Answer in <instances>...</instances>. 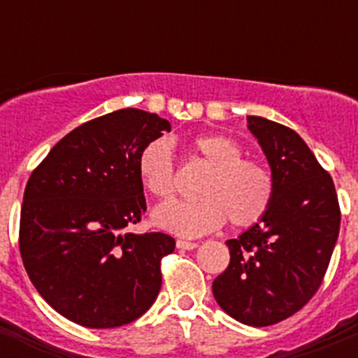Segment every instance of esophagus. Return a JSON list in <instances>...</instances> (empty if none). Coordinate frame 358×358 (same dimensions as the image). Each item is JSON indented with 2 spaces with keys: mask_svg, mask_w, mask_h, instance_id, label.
I'll return each mask as SVG.
<instances>
[{
  "mask_svg": "<svg viewBox=\"0 0 358 358\" xmlns=\"http://www.w3.org/2000/svg\"><path fill=\"white\" fill-rule=\"evenodd\" d=\"M177 249H185V251H192L197 248V242H188V240H177L176 242Z\"/></svg>",
  "mask_w": 358,
  "mask_h": 358,
  "instance_id": "34e87169",
  "label": "esophagus"
}]
</instances>
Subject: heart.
Here are the masks:
<instances>
[{
    "label": "heart",
    "instance_id": "obj_1",
    "mask_svg": "<svg viewBox=\"0 0 358 358\" xmlns=\"http://www.w3.org/2000/svg\"><path fill=\"white\" fill-rule=\"evenodd\" d=\"M192 148L211 166L199 188L201 201H170L152 213L161 229L194 238L218 229L229 218L233 227H249L267 213L274 197V181L262 161L243 157L238 141L206 132L192 140ZM140 182L152 197L166 201L176 192L172 141L156 138L136 157Z\"/></svg>",
    "mask_w": 358,
    "mask_h": 358
}]
</instances>
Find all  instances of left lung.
<instances>
[{
	"instance_id": "1",
	"label": "left lung",
	"mask_w": 358,
	"mask_h": 358,
	"mask_svg": "<svg viewBox=\"0 0 358 358\" xmlns=\"http://www.w3.org/2000/svg\"><path fill=\"white\" fill-rule=\"evenodd\" d=\"M271 166L274 197L260 222L227 240L229 265L213 281L220 308L249 327L290 317L321 287L339 236L341 210L330 173L301 136L248 116Z\"/></svg>"
}]
</instances>
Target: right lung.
<instances>
[{"mask_svg":"<svg viewBox=\"0 0 358 358\" xmlns=\"http://www.w3.org/2000/svg\"><path fill=\"white\" fill-rule=\"evenodd\" d=\"M170 131L169 120L120 109L66 134L31 172L19 251L37 292L85 328H116L143 315L161 289L164 233H129L147 211L136 157Z\"/></svg>","mask_w":358,"mask_h":358,"instance_id":"add662e5","label":"right lung"}]
</instances>
